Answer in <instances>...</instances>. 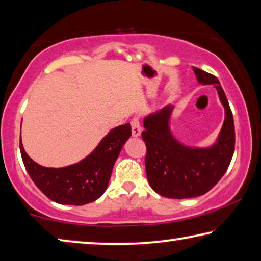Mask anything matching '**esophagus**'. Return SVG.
Instances as JSON below:
<instances>
[{"instance_id":"1","label":"esophagus","mask_w":261,"mask_h":261,"mask_svg":"<svg viewBox=\"0 0 261 261\" xmlns=\"http://www.w3.org/2000/svg\"><path fill=\"white\" fill-rule=\"evenodd\" d=\"M131 126H132V136H134V137H139L140 134H142V127H140V124L137 118L132 119Z\"/></svg>"}]
</instances>
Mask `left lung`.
Instances as JSON below:
<instances>
[{
	"instance_id": "obj_1",
	"label": "left lung",
	"mask_w": 261,
	"mask_h": 261,
	"mask_svg": "<svg viewBox=\"0 0 261 261\" xmlns=\"http://www.w3.org/2000/svg\"><path fill=\"white\" fill-rule=\"evenodd\" d=\"M198 84L214 85L225 117L212 146L190 147L180 143L171 131L173 106L144 118L142 137L146 144L147 180L155 193L169 198H190L209 192L224 175L234 151V124L229 102L216 76L193 67Z\"/></svg>"
}]
</instances>
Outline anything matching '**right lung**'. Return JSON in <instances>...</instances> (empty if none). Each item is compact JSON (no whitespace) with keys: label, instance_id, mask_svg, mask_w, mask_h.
Returning <instances> with one entry per match:
<instances>
[{"label":"right lung","instance_id":"right-lung-1","mask_svg":"<svg viewBox=\"0 0 261 261\" xmlns=\"http://www.w3.org/2000/svg\"><path fill=\"white\" fill-rule=\"evenodd\" d=\"M130 136V123L116 126L85 159L60 168L37 164L27 154L22 140L19 147L29 175L49 200L59 204L84 205L106 192L115 161Z\"/></svg>","mask_w":261,"mask_h":261}]
</instances>
